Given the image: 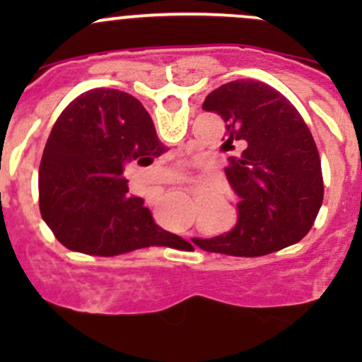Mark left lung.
I'll return each instance as SVG.
<instances>
[{"instance_id": "1", "label": "left lung", "mask_w": 362, "mask_h": 362, "mask_svg": "<svg viewBox=\"0 0 362 362\" xmlns=\"http://www.w3.org/2000/svg\"><path fill=\"white\" fill-rule=\"evenodd\" d=\"M203 110L226 122V166L240 196L238 222L228 235L194 238L199 249L255 257L298 243L312 229L324 198L320 156L296 107L268 83L242 78L211 90Z\"/></svg>"}]
</instances>
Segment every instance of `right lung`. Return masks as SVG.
<instances>
[{"instance_id":"right-lung-1","label":"right lung","mask_w":362,"mask_h":362,"mask_svg":"<svg viewBox=\"0 0 362 362\" xmlns=\"http://www.w3.org/2000/svg\"><path fill=\"white\" fill-rule=\"evenodd\" d=\"M166 151L144 105L115 89L80 94L54 124L38 171L40 214L59 243L87 255L168 247L178 236L129 194L124 166Z\"/></svg>"}]
</instances>
